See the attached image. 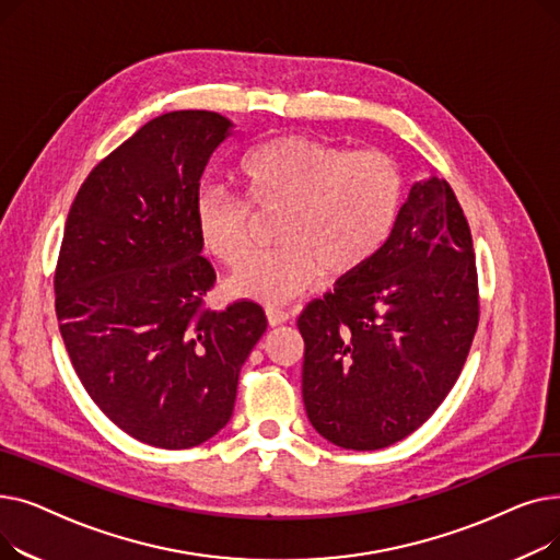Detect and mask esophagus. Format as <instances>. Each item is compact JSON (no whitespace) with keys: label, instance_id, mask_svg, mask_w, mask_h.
Instances as JSON below:
<instances>
[{"label":"esophagus","instance_id":"esophagus-1","mask_svg":"<svg viewBox=\"0 0 560 560\" xmlns=\"http://www.w3.org/2000/svg\"><path fill=\"white\" fill-rule=\"evenodd\" d=\"M265 315H268V325L270 327H279V325H283V322H288V313L277 308V306L265 308Z\"/></svg>","mask_w":560,"mask_h":560}]
</instances>
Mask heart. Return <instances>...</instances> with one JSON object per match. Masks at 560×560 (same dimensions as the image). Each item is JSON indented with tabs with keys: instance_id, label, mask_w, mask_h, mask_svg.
I'll use <instances>...</instances> for the list:
<instances>
[{
	"instance_id": "b5f03b06",
	"label": "heart",
	"mask_w": 560,
	"mask_h": 560,
	"mask_svg": "<svg viewBox=\"0 0 560 560\" xmlns=\"http://www.w3.org/2000/svg\"><path fill=\"white\" fill-rule=\"evenodd\" d=\"M243 197L201 188L195 199L199 243L226 268L250 253L258 217L280 215L284 247L250 259L229 279L233 295L285 302L313 281L363 272L393 238L404 206V174L381 150L349 152L311 136H277L241 161Z\"/></svg>"
}]
</instances>
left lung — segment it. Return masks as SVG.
<instances>
[{
	"label": "left lung",
	"instance_id": "obj_1",
	"mask_svg": "<svg viewBox=\"0 0 560 560\" xmlns=\"http://www.w3.org/2000/svg\"><path fill=\"white\" fill-rule=\"evenodd\" d=\"M311 424L345 450H384L454 388L479 327L472 233L445 179L413 184L393 238L298 319Z\"/></svg>",
	"mask_w": 560,
	"mask_h": 560
}]
</instances>
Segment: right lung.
I'll return each mask as SVG.
<instances>
[{
	"instance_id": "right-lung-1",
	"label": "right lung",
	"mask_w": 560,
	"mask_h": 560,
	"mask_svg": "<svg viewBox=\"0 0 560 560\" xmlns=\"http://www.w3.org/2000/svg\"><path fill=\"white\" fill-rule=\"evenodd\" d=\"M231 127L213 110L140 127L85 176L56 260L58 327L85 393L161 450L197 447L229 422L241 368L268 329L254 302L206 306L215 270L192 211Z\"/></svg>"
}]
</instances>
